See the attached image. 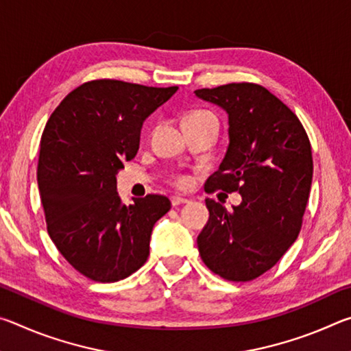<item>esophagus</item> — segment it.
<instances>
[{
    "instance_id": "1",
    "label": "esophagus",
    "mask_w": 351,
    "mask_h": 351,
    "mask_svg": "<svg viewBox=\"0 0 351 351\" xmlns=\"http://www.w3.org/2000/svg\"><path fill=\"white\" fill-rule=\"evenodd\" d=\"M189 199L187 198H181V197H171V204L175 207L176 206H181V204H187Z\"/></svg>"
}]
</instances>
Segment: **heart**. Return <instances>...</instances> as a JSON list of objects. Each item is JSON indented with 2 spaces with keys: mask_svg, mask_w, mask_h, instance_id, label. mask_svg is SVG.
<instances>
[{
  "mask_svg": "<svg viewBox=\"0 0 351 351\" xmlns=\"http://www.w3.org/2000/svg\"><path fill=\"white\" fill-rule=\"evenodd\" d=\"M207 117H215V119H217V116L213 114V112H210V111L198 110V111L189 112L187 117H186V121H192V119H207ZM173 182L176 184L178 187H186V186H189L190 180H189L187 176H176L175 180H173Z\"/></svg>",
  "mask_w": 351,
  "mask_h": 351,
  "instance_id": "b5f03b06",
  "label": "heart"
}]
</instances>
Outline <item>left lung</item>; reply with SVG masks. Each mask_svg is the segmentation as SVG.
<instances>
[{"instance_id": "8db88e82", "label": "left lung", "mask_w": 351, "mask_h": 351, "mask_svg": "<svg viewBox=\"0 0 351 351\" xmlns=\"http://www.w3.org/2000/svg\"><path fill=\"white\" fill-rule=\"evenodd\" d=\"M195 94L229 116L228 152L206 192H239L243 198L232 210L206 199L210 217L198 235V251L224 280H254L283 257L302 229L313 178L310 139L299 117L257 83Z\"/></svg>"}]
</instances>
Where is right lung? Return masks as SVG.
<instances>
[{"mask_svg":"<svg viewBox=\"0 0 351 351\" xmlns=\"http://www.w3.org/2000/svg\"><path fill=\"white\" fill-rule=\"evenodd\" d=\"M176 90L85 82L43 130L37 181L47 234L68 263L94 282H117L138 271L150 254L154 223L170 210L162 195L122 204L116 175L138 153L142 123Z\"/></svg>","mask_w":351,"mask_h":351,"instance_id":"add662e5","label":"right lung"}]
</instances>
